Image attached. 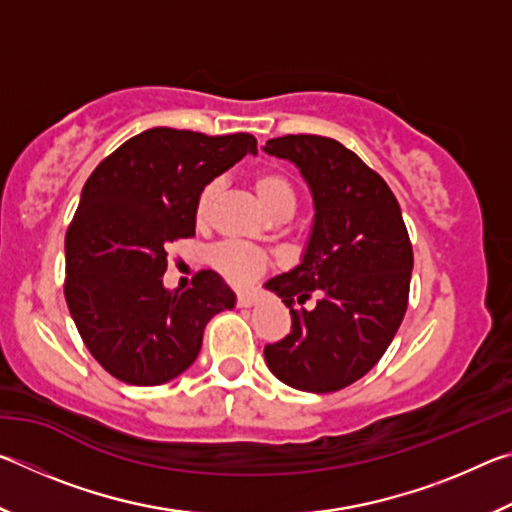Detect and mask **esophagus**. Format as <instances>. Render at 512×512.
I'll return each instance as SVG.
<instances>
[{
  "instance_id": "esophagus-1",
  "label": "esophagus",
  "mask_w": 512,
  "mask_h": 512,
  "mask_svg": "<svg viewBox=\"0 0 512 512\" xmlns=\"http://www.w3.org/2000/svg\"><path fill=\"white\" fill-rule=\"evenodd\" d=\"M257 302V296L255 293H250V291H241L239 296H237V305L239 307H253Z\"/></svg>"
}]
</instances>
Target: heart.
<instances>
[{
    "mask_svg": "<svg viewBox=\"0 0 512 512\" xmlns=\"http://www.w3.org/2000/svg\"><path fill=\"white\" fill-rule=\"evenodd\" d=\"M253 189L259 198V203L264 205V210L271 214L273 219L275 216H291L296 212L298 194L287 173L275 171V169L257 173L253 180ZM214 201H216V185H207L196 205L198 223L207 221ZM212 262L230 282L235 284L253 282L255 277L266 268V257L259 253V250L248 248L244 244H221L214 250Z\"/></svg>",
    "mask_w": 512,
    "mask_h": 512,
    "instance_id": "b5f03b06",
    "label": "heart"
}]
</instances>
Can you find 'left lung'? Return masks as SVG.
I'll return each mask as SVG.
<instances>
[{"mask_svg": "<svg viewBox=\"0 0 512 512\" xmlns=\"http://www.w3.org/2000/svg\"><path fill=\"white\" fill-rule=\"evenodd\" d=\"M264 151L296 164L314 201L300 264L264 287L287 307L319 296L314 310L291 308V334L264 348L268 370L298 391H341L381 359L406 314L413 248L400 203L332 137L284 135Z\"/></svg>", "mask_w": 512, "mask_h": 512, "instance_id": "1", "label": "left lung"}]
</instances>
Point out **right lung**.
I'll return each mask as SVG.
<instances>
[{
    "instance_id": "obj_1",
    "label": "right lung",
    "mask_w": 512,
    "mask_h": 512,
    "mask_svg": "<svg viewBox=\"0 0 512 512\" xmlns=\"http://www.w3.org/2000/svg\"><path fill=\"white\" fill-rule=\"evenodd\" d=\"M257 153L248 133L207 137L149 128L110 153L85 183L65 237V300L83 343L112 377L160 386L192 366L203 329L232 309L214 271L167 289V250L196 235L205 185Z\"/></svg>"
}]
</instances>
